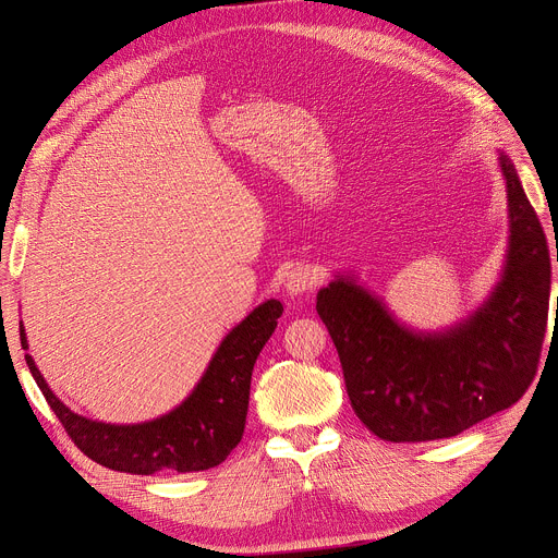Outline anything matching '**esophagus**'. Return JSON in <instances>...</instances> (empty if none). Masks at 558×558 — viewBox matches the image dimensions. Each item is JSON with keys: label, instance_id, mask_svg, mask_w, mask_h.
Wrapping results in <instances>:
<instances>
[{"label": "esophagus", "instance_id": "esophagus-1", "mask_svg": "<svg viewBox=\"0 0 558 558\" xmlns=\"http://www.w3.org/2000/svg\"><path fill=\"white\" fill-rule=\"evenodd\" d=\"M286 293L289 295H305L316 286V275L310 267H295L286 275Z\"/></svg>", "mask_w": 558, "mask_h": 558}]
</instances>
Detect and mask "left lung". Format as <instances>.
Segmentation results:
<instances>
[{
    "label": "left lung",
    "instance_id": "1",
    "mask_svg": "<svg viewBox=\"0 0 558 558\" xmlns=\"http://www.w3.org/2000/svg\"><path fill=\"white\" fill-rule=\"evenodd\" d=\"M498 162L510 211L502 277L461 324L412 330L349 275H337L316 295L351 408L386 442L459 435L512 408L535 377L549 314V246L512 160L500 154Z\"/></svg>",
    "mask_w": 558,
    "mask_h": 558
}]
</instances>
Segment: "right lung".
Returning a JSON list of instances; mask_svg holds the SVG:
<instances>
[{
    "label": "right lung",
    "mask_w": 558,
    "mask_h": 558,
    "mask_svg": "<svg viewBox=\"0 0 558 558\" xmlns=\"http://www.w3.org/2000/svg\"><path fill=\"white\" fill-rule=\"evenodd\" d=\"M281 312L279 300H267L253 310L223 337L191 396L172 412L144 424L118 426L72 412L50 391L29 353L25 361L66 435L95 463L130 475L209 470L223 463L242 440L253 365ZM21 344L27 349L23 324Z\"/></svg>",
    "instance_id": "obj_1"
}]
</instances>
